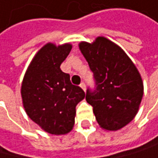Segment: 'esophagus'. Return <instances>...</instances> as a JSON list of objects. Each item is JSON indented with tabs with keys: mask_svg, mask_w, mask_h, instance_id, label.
<instances>
[{
	"mask_svg": "<svg viewBox=\"0 0 158 158\" xmlns=\"http://www.w3.org/2000/svg\"><path fill=\"white\" fill-rule=\"evenodd\" d=\"M80 86H81V89H82L84 91H85V83H81Z\"/></svg>",
	"mask_w": 158,
	"mask_h": 158,
	"instance_id": "obj_1",
	"label": "esophagus"
}]
</instances>
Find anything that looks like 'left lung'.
I'll return each instance as SVG.
<instances>
[{"label":"left lung","instance_id":"left-lung-1","mask_svg":"<svg viewBox=\"0 0 158 158\" xmlns=\"http://www.w3.org/2000/svg\"><path fill=\"white\" fill-rule=\"evenodd\" d=\"M79 49L96 81V89L86 91L101 128L118 131L138 114L143 96V82L137 67L125 52L105 36L91 43L81 41Z\"/></svg>","mask_w":158,"mask_h":158}]
</instances>
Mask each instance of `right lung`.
Masks as SVG:
<instances>
[{"mask_svg":"<svg viewBox=\"0 0 158 158\" xmlns=\"http://www.w3.org/2000/svg\"><path fill=\"white\" fill-rule=\"evenodd\" d=\"M72 48L70 43L45 44L35 54L21 83L20 94L26 114L42 130L56 136L73 130L75 107L85 96L60 69Z\"/></svg>","mask_w":158,"mask_h":158,"instance_id":"obj_1","label":"right lung"}]
</instances>
